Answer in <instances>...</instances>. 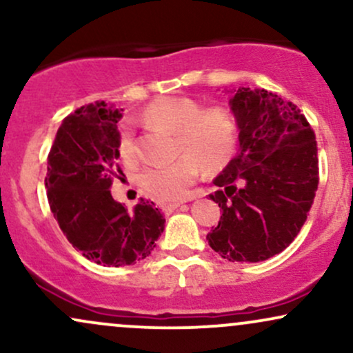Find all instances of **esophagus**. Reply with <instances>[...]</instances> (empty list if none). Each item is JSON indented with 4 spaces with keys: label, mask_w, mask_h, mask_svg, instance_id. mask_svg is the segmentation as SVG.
<instances>
[{
    "label": "esophagus",
    "mask_w": 353,
    "mask_h": 353,
    "mask_svg": "<svg viewBox=\"0 0 353 353\" xmlns=\"http://www.w3.org/2000/svg\"><path fill=\"white\" fill-rule=\"evenodd\" d=\"M185 201H177V202H169V204H164L163 205V210L165 214H169V212H172V210H176L177 208H181L182 204H184Z\"/></svg>",
    "instance_id": "obj_1"
}]
</instances>
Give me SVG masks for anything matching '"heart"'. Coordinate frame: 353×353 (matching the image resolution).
<instances>
[{"instance_id":"heart-1","label":"heart","mask_w":353,"mask_h":353,"mask_svg":"<svg viewBox=\"0 0 353 353\" xmlns=\"http://www.w3.org/2000/svg\"><path fill=\"white\" fill-rule=\"evenodd\" d=\"M199 108L192 98L164 96L144 109L145 119L176 131V152L181 154L174 163L154 165L141 176L144 190L157 201L182 199L196 181L199 165L216 172L236 151L239 124L232 109L224 104ZM119 152L125 161L136 159L134 134L128 124L121 129Z\"/></svg>"}]
</instances>
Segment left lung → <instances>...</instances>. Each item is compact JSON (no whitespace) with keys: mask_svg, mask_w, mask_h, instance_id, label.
Returning <instances> with one entry per match:
<instances>
[{"mask_svg":"<svg viewBox=\"0 0 353 353\" xmlns=\"http://www.w3.org/2000/svg\"><path fill=\"white\" fill-rule=\"evenodd\" d=\"M239 152L214 179L222 214L209 245L229 262H261L301 232L319 185L317 141L301 109L265 89L239 88L229 101Z\"/></svg>","mask_w":353,"mask_h":353,"instance_id":"left-lung-1","label":"left lung"}]
</instances>
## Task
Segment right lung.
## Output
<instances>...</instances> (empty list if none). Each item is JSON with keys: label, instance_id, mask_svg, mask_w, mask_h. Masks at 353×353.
<instances>
[{"label": "right lung", "instance_id": "1", "mask_svg": "<svg viewBox=\"0 0 353 353\" xmlns=\"http://www.w3.org/2000/svg\"><path fill=\"white\" fill-rule=\"evenodd\" d=\"M121 111L104 101L64 117L48 154L44 185L59 229L74 249L96 264L131 265L152 252L165 219L156 204L141 199L134 209L112 199L119 165Z\"/></svg>", "mask_w": 353, "mask_h": 353}]
</instances>
